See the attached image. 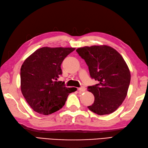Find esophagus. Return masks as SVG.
Here are the masks:
<instances>
[{
	"label": "esophagus",
	"instance_id": "34e87169",
	"mask_svg": "<svg viewBox=\"0 0 148 148\" xmlns=\"http://www.w3.org/2000/svg\"><path fill=\"white\" fill-rule=\"evenodd\" d=\"M85 90H86V88H85V86H81V87L78 88V90L80 91V92H85Z\"/></svg>",
	"mask_w": 148,
	"mask_h": 148
}]
</instances>
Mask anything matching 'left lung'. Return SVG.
<instances>
[{
    "label": "left lung",
    "mask_w": 148,
    "mask_h": 148,
    "mask_svg": "<svg viewBox=\"0 0 148 148\" xmlns=\"http://www.w3.org/2000/svg\"><path fill=\"white\" fill-rule=\"evenodd\" d=\"M76 51L85 60L92 78L99 83L88 86L95 97L89 110L102 116L116 111L127 95L131 73L122 56L112 47L85 46Z\"/></svg>",
    "instance_id": "1"
}]
</instances>
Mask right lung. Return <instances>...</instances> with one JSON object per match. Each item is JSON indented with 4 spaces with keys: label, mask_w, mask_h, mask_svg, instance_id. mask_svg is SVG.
<instances>
[{
    "label": "right lung",
    "mask_w": 148,
    "mask_h": 148,
    "mask_svg": "<svg viewBox=\"0 0 148 148\" xmlns=\"http://www.w3.org/2000/svg\"><path fill=\"white\" fill-rule=\"evenodd\" d=\"M74 48L43 47L25 60L21 68V89L29 106L36 112L49 115L59 110L70 93L64 82H56L62 75L64 59Z\"/></svg>",
    "instance_id": "1"
}]
</instances>
